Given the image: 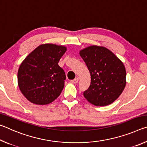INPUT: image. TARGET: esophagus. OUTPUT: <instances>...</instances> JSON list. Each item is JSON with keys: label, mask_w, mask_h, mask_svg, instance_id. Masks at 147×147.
I'll list each match as a JSON object with an SVG mask.
<instances>
[{"label": "esophagus", "mask_w": 147, "mask_h": 147, "mask_svg": "<svg viewBox=\"0 0 147 147\" xmlns=\"http://www.w3.org/2000/svg\"><path fill=\"white\" fill-rule=\"evenodd\" d=\"M71 83H73V84H77L78 82V78H75L73 80H71Z\"/></svg>", "instance_id": "1"}]
</instances>
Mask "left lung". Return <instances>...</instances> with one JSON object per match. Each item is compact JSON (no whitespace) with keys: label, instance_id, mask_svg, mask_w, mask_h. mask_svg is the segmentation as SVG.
<instances>
[{"label":"left lung","instance_id":"left-lung-1","mask_svg":"<svg viewBox=\"0 0 147 147\" xmlns=\"http://www.w3.org/2000/svg\"><path fill=\"white\" fill-rule=\"evenodd\" d=\"M91 75L89 88L84 96L97 106L113 102L126 86V69L121 61L108 49L90 46L80 52Z\"/></svg>","mask_w":147,"mask_h":147}]
</instances>
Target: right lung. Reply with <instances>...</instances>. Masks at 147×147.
<instances>
[{
  "label": "right lung",
  "instance_id": "obj_1",
  "mask_svg": "<svg viewBox=\"0 0 147 147\" xmlns=\"http://www.w3.org/2000/svg\"><path fill=\"white\" fill-rule=\"evenodd\" d=\"M66 50L54 44L41 45L22 62L17 74L19 88L30 102L45 105L59 96L66 76L58 62Z\"/></svg>",
  "mask_w": 147,
  "mask_h": 147
}]
</instances>
